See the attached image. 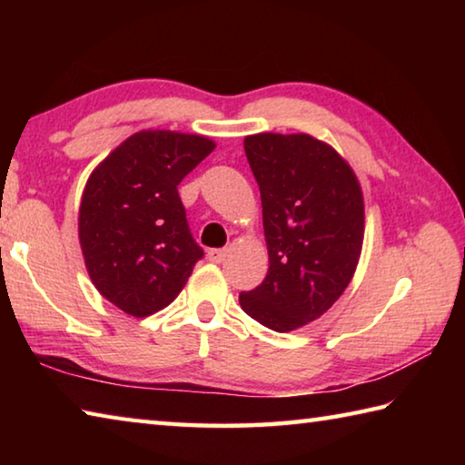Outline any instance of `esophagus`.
Listing matches in <instances>:
<instances>
[{
  "label": "esophagus",
  "instance_id": "obj_1",
  "mask_svg": "<svg viewBox=\"0 0 465 465\" xmlns=\"http://www.w3.org/2000/svg\"><path fill=\"white\" fill-rule=\"evenodd\" d=\"M207 258H209L211 262H215V264L223 262V258H225V250H223V248H211V250L207 252Z\"/></svg>",
  "mask_w": 465,
  "mask_h": 465
}]
</instances>
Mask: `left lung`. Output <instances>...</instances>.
<instances>
[{
	"instance_id": "left-lung-1",
	"label": "left lung",
	"mask_w": 465,
	"mask_h": 465,
	"mask_svg": "<svg viewBox=\"0 0 465 465\" xmlns=\"http://www.w3.org/2000/svg\"><path fill=\"white\" fill-rule=\"evenodd\" d=\"M262 201L269 272L242 291L258 324L289 332L320 318L342 295L363 243V194L341 155L310 135L243 139Z\"/></svg>"
}]
</instances>
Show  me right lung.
<instances>
[{
  "label": "right lung",
  "mask_w": 465,
  "mask_h": 465,
  "mask_svg": "<svg viewBox=\"0 0 465 465\" xmlns=\"http://www.w3.org/2000/svg\"><path fill=\"white\" fill-rule=\"evenodd\" d=\"M213 149L201 135L141 131L92 172L80 207L85 266L100 293L129 316L170 305L204 256L178 184Z\"/></svg>",
  "instance_id": "obj_1"
}]
</instances>
